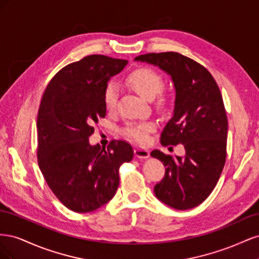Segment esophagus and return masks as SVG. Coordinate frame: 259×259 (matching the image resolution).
<instances>
[{
	"label": "esophagus",
	"instance_id": "34e87169",
	"mask_svg": "<svg viewBox=\"0 0 259 259\" xmlns=\"http://www.w3.org/2000/svg\"><path fill=\"white\" fill-rule=\"evenodd\" d=\"M134 153H135L137 158H142V159H146V158H148L149 155H150V152H149L148 149L139 148V147H136L134 149Z\"/></svg>",
	"mask_w": 259,
	"mask_h": 259
}]
</instances>
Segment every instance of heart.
<instances>
[{
  "label": "heart",
  "instance_id": "heart-1",
  "mask_svg": "<svg viewBox=\"0 0 259 259\" xmlns=\"http://www.w3.org/2000/svg\"><path fill=\"white\" fill-rule=\"evenodd\" d=\"M130 88H132L140 96L151 99L155 95L158 105H164L167 100V93L162 86V76L150 67H138L132 70L124 79ZM117 101V89L114 83H108L103 92V103L106 110L112 112ZM154 130L151 122H134L127 123L122 130V134L127 139L137 144H145L149 138V133Z\"/></svg>",
  "mask_w": 259,
  "mask_h": 259
}]
</instances>
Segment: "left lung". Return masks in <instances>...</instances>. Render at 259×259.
<instances>
[{
    "label": "left lung",
    "instance_id": "1",
    "mask_svg": "<svg viewBox=\"0 0 259 259\" xmlns=\"http://www.w3.org/2000/svg\"><path fill=\"white\" fill-rule=\"evenodd\" d=\"M135 59L170 74L176 90L175 109L162 132L161 144H183L186 149L185 158L151 152L166 167L154 193L176 209L198 206L214 190L226 163L228 120L221 90L204 66L179 53H149Z\"/></svg>",
    "mask_w": 259,
    "mask_h": 259
}]
</instances>
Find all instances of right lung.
I'll return each mask as SVG.
<instances>
[{"label": "right lung", "mask_w": 259, "mask_h": 259, "mask_svg": "<svg viewBox=\"0 0 259 259\" xmlns=\"http://www.w3.org/2000/svg\"><path fill=\"white\" fill-rule=\"evenodd\" d=\"M127 60L90 55L71 62L46 86L37 112V163L53 193L69 209L89 213L110 201L119 169L133 159L132 146L111 140L91 146L89 137L106 116L103 92Z\"/></svg>", "instance_id": "obj_1"}]
</instances>
